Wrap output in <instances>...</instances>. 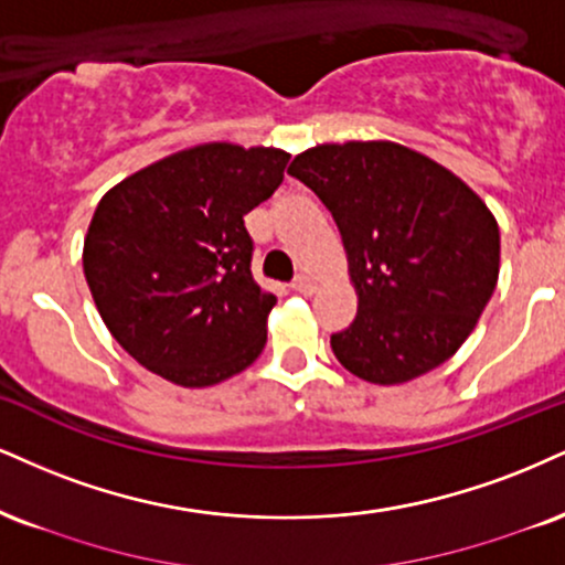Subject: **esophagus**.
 I'll list each match as a JSON object with an SVG mask.
<instances>
[{
    "instance_id": "1",
    "label": "esophagus",
    "mask_w": 565,
    "mask_h": 565,
    "mask_svg": "<svg viewBox=\"0 0 565 565\" xmlns=\"http://www.w3.org/2000/svg\"><path fill=\"white\" fill-rule=\"evenodd\" d=\"M291 289L297 291V295H305V297H310L312 291H316L318 287H316V281H312L310 276H305V274H300L295 278V281H291Z\"/></svg>"
}]
</instances>
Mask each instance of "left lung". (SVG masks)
<instances>
[{"label": "left lung", "mask_w": 565, "mask_h": 565, "mask_svg": "<svg viewBox=\"0 0 565 565\" xmlns=\"http://www.w3.org/2000/svg\"><path fill=\"white\" fill-rule=\"evenodd\" d=\"M289 173L334 215L358 316L331 334L352 376L405 384L452 358L500 274V228L445 166L394 141L305 149Z\"/></svg>", "instance_id": "8db88e82"}]
</instances>
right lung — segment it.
I'll return each instance as SVG.
<instances>
[{"mask_svg":"<svg viewBox=\"0 0 565 565\" xmlns=\"http://www.w3.org/2000/svg\"><path fill=\"white\" fill-rule=\"evenodd\" d=\"M289 152L207 141L168 154L99 200L84 276L115 342L166 382L202 390L253 365L270 291L253 278L244 215L276 192Z\"/></svg>","mask_w":565,"mask_h":565,"instance_id":"1","label":"right lung"}]
</instances>
